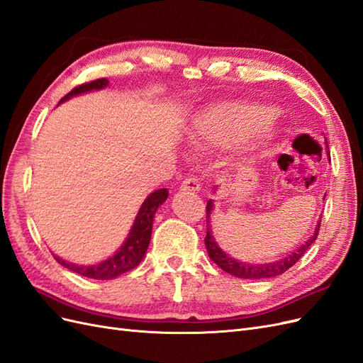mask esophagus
<instances>
[{
  "label": "esophagus",
  "mask_w": 363,
  "mask_h": 363,
  "mask_svg": "<svg viewBox=\"0 0 363 363\" xmlns=\"http://www.w3.org/2000/svg\"><path fill=\"white\" fill-rule=\"evenodd\" d=\"M200 189H201V183L199 179H195V177L184 179L180 186V191H183V192H199Z\"/></svg>",
  "instance_id": "esophagus-1"
}]
</instances>
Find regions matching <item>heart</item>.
<instances>
[{
  "instance_id": "obj_1",
  "label": "heart",
  "mask_w": 363,
  "mask_h": 363,
  "mask_svg": "<svg viewBox=\"0 0 363 363\" xmlns=\"http://www.w3.org/2000/svg\"><path fill=\"white\" fill-rule=\"evenodd\" d=\"M272 108L245 101H223L196 113L188 130L194 147H228L251 133L248 150H256L276 135L269 118Z\"/></svg>"
}]
</instances>
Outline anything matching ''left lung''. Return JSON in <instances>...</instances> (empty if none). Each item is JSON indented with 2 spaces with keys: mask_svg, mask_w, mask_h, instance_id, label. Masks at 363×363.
I'll list each match as a JSON object with an SVG mask.
<instances>
[{
  "mask_svg": "<svg viewBox=\"0 0 363 363\" xmlns=\"http://www.w3.org/2000/svg\"><path fill=\"white\" fill-rule=\"evenodd\" d=\"M219 189V186H213V194H216V191ZM324 200H325V195H324ZM215 200H208L207 201V216H206V223H207V233L204 238V244H206V250H207V255L211 257L216 265L221 268L223 271L232 274L235 277L239 279H269V277H276L283 274L284 271H288L291 267H294L296 262L301 259V256L306 252V250L309 248L318 236V230H320V224H321V219H318V223L315 225L313 230V235L306 240L304 244H301L300 247H296L294 251H291L289 255L283 256L279 260H274V262H265V263H250V262H240L235 257H232L230 255L218 245L216 239L213 236L212 232V224H211V219H212V212H213V204Z\"/></svg>",
  "mask_w": 363,
  "mask_h": 363,
  "instance_id": "1",
  "label": "left lung"
}]
</instances>
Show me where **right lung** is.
<instances>
[{
	"instance_id": "right-lung-1",
	"label": "right lung",
	"mask_w": 363,
	"mask_h": 363,
	"mask_svg": "<svg viewBox=\"0 0 363 363\" xmlns=\"http://www.w3.org/2000/svg\"><path fill=\"white\" fill-rule=\"evenodd\" d=\"M107 86H108L107 79H100V80L82 84L79 87H75V89H72L68 95H65L59 101V104L71 100L72 96H77V95L101 91ZM167 199H168V189L164 188L156 189L155 192H151L147 196L144 203H142L139 207L135 221L131 224L124 242L121 244V247L107 259L94 263V265H79V263L67 262L56 255H52L54 259H56L62 267L80 274L83 277H89L95 280H112L115 277H119L121 274L131 271L139 265L142 259L145 257V252L150 245L152 223H155L156 212L157 208L167 201Z\"/></svg>"
}]
</instances>
